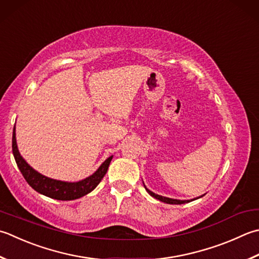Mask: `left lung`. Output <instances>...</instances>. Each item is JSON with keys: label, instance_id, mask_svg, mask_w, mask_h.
<instances>
[{"label": "left lung", "instance_id": "obj_1", "mask_svg": "<svg viewBox=\"0 0 259 259\" xmlns=\"http://www.w3.org/2000/svg\"><path fill=\"white\" fill-rule=\"evenodd\" d=\"M143 183H144V182H143ZM144 186H145L146 191L149 193V195H151L153 197H155V199L164 202V203H167V204H184V203H189V202H191V201H194V199L193 200H177V199H170V197L161 196V195L156 194V193H154V192H151L150 190L147 189L145 184H144ZM202 196H203V195H202ZM202 196H200V197H202Z\"/></svg>", "mask_w": 259, "mask_h": 259}]
</instances>
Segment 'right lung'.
<instances>
[{
  "instance_id": "right-lung-1",
  "label": "right lung",
  "mask_w": 259,
  "mask_h": 259,
  "mask_svg": "<svg viewBox=\"0 0 259 259\" xmlns=\"http://www.w3.org/2000/svg\"><path fill=\"white\" fill-rule=\"evenodd\" d=\"M12 151L13 156L17 163L20 171H21L24 180L28 182V184L32 187L34 191L38 193L46 195L48 197H52L55 200H62V201H70L79 199L90 192H92L96 186L99 185L101 180L108 171L109 165L112 160L113 156H110L106 158L101 166L96 169L92 175L86 177L84 180H80L77 182H67V181H60L55 180L52 177L45 176L41 173L32 168L27 161L24 160L23 157L20 154L17 145V138H15V125L13 128V136H12Z\"/></svg>"
}]
</instances>
